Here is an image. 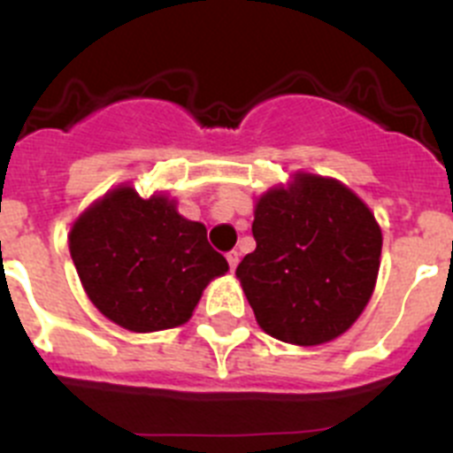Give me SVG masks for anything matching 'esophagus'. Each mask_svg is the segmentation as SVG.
<instances>
[{
	"label": "esophagus",
	"mask_w": 453,
	"mask_h": 453,
	"mask_svg": "<svg viewBox=\"0 0 453 453\" xmlns=\"http://www.w3.org/2000/svg\"><path fill=\"white\" fill-rule=\"evenodd\" d=\"M226 261H229L231 272H234L235 267H238V261H240V254H238V251H229V254H226Z\"/></svg>",
	"instance_id": "obj_1"
}]
</instances>
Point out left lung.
Returning <instances> with one entry per match:
<instances>
[{"instance_id": "1", "label": "left lung", "mask_w": 453, "mask_h": 453, "mask_svg": "<svg viewBox=\"0 0 453 453\" xmlns=\"http://www.w3.org/2000/svg\"><path fill=\"white\" fill-rule=\"evenodd\" d=\"M256 250L235 276L272 338L313 347L345 334L374 292L381 229L347 186L295 174L254 208Z\"/></svg>"}]
</instances>
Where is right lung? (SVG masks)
I'll return each instance as SVG.
<instances>
[{
  "label": "right lung",
  "mask_w": 453,
  "mask_h": 453,
  "mask_svg": "<svg viewBox=\"0 0 453 453\" xmlns=\"http://www.w3.org/2000/svg\"><path fill=\"white\" fill-rule=\"evenodd\" d=\"M70 254L99 313L135 334L186 324L203 288L229 270L202 222L179 215L174 199H142L131 186L106 192L81 213Z\"/></svg>",
  "instance_id": "1"
}]
</instances>
